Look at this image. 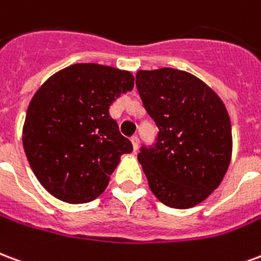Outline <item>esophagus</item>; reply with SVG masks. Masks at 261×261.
<instances>
[{"label":"esophagus","instance_id":"obj_1","mask_svg":"<svg viewBox=\"0 0 261 261\" xmlns=\"http://www.w3.org/2000/svg\"><path fill=\"white\" fill-rule=\"evenodd\" d=\"M130 140H132L133 150H135V151H138V149H139V138L136 136V135H135V136H132V138H130Z\"/></svg>","mask_w":261,"mask_h":261}]
</instances>
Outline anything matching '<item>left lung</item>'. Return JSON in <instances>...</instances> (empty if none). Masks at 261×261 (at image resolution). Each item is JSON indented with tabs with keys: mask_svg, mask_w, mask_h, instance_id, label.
Listing matches in <instances>:
<instances>
[{
	"mask_svg": "<svg viewBox=\"0 0 261 261\" xmlns=\"http://www.w3.org/2000/svg\"><path fill=\"white\" fill-rule=\"evenodd\" d=\"M136 86L159 128L153 147L138 155L150 191L163 204L191 208L206 200L227 174L231 119L216 91L189 72L139 70Z\"/></svg>",
	"mask_w": 261,
	"mask_h": 261,
	"instance_id": "left-lung-1",
	"label": "left lung"
}]
</instances>
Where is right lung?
Returning <instances> with one entry per match:
<instances>
[{
	"label": "right lung",
	"instance_id": "obj_1",
	"mask_svg": "<svg viewBox=\"0 0 261 261\" xmlns=\"http://www.w3.org/2000/svg\"><path fill=\"white\" fill-rule=\"evenodd\" d=\"M135 86L129 70L75 64L58 70L30 100L23 149L45 191L70 204L94 200L132 143L119 132L110 106Z\"/></svg>",
	"mask_w": 261,
	"mask_h": 261
}]
</instances>
